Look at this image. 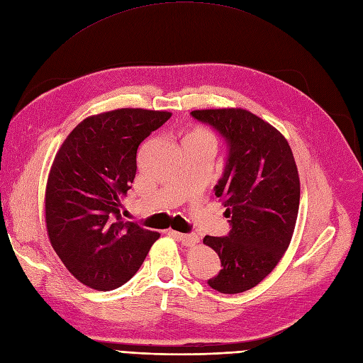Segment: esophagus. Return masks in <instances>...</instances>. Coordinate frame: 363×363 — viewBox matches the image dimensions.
Returning <instances> with one entry per match:
<instances>
[{
    "mask_svg": "<svg viewBox=\"0 0 363 363\" xmlns=\"http://www.w3.org/2000/svg\"><path fill=\"white\" fill-rule=\"evenodd\" d=\"M172 235L178 237L184 245H194L199 241L197 235H193V233H179V232L172 230Z\"/></svg>",
    "mask_w": 363,
    "mask_h": 363,
    "instance_id": "1",
    "label": "esophagus"
}]
</instances>
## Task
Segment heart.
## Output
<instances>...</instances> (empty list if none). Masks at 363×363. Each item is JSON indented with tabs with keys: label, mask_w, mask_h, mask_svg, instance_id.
<instances>
[{
	"label": "heart",
	"mask_w": 363,
	"mask_h": 363,
	"mask_svg": "<svg viewBox=\"0 0 363 363\" xmlns=\"http://www.w3.org/2000/svg\"><path fill=\"white\" fill-rule=\"evenodd\" d=\"M186 138H196V140H213V137H211V134H209L208 131H205V130H196V131H193L189 137Z\"/></svg>",
	"instance_id": "heart-1"
}]
</instances>
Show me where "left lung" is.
Here are the masks:
<instances>
[{"mask_svg": "<svg viewBox=\"0 0 363 363\" xmlns=\"http://www.w3.org/2000/svg\"><path fill=\"white\" fill-rule=\"evenodd\" d=\"M226 140L228 158L214 186L230 225L226 237L203 238L221 261L208 285L238 294L258 285L282 259L296 228L300 179L294 155L274 126L242 108L194 110Z\"/></svg>", "mask_w": 363, "mask_h": 363, "instance_id": "obj_1", "label": "left lung"}]
</instances>
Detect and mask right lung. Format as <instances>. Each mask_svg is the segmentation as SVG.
<instances>
[{
    "label": "right lung",
    "mask_w": 363,
    "mask_h": 363,
    "mask_svg": "<svg viewBox=\"0 0 363 363\" xmlns=\"http://www.w3.org/2000/svg\"><path fill=\"white\" fill-rule=\"evenodd\" d=\"M172 113L121 108L78 123L58 149L45 193L52 249L93 289L128 282L160 233L123 221L121 201L135 178L137 149Z\"/></svg>",
    "instance_id": "right-lung-1"
}]
</instances>
